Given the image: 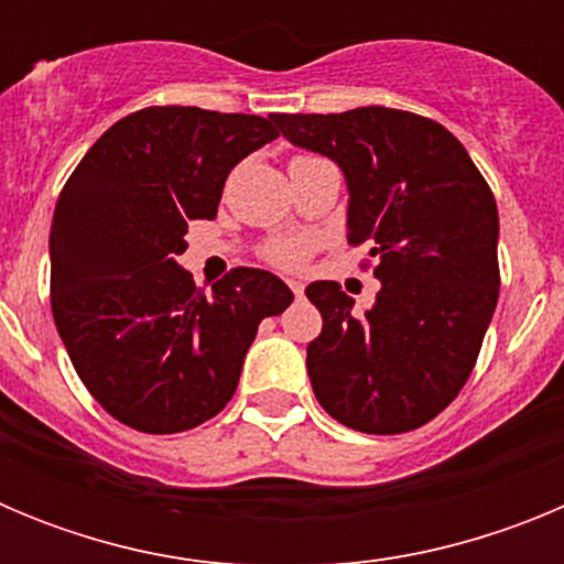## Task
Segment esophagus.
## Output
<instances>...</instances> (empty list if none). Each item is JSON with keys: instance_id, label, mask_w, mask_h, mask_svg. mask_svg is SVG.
Returning a JSON list of instances; mask_svg holds the SVG:
<instances>
[{"instance_id": "obj_1", "label": "esophagus", "mask_w": 564, "mask_h": 564, "mask_svg": "<svg viewBox=\"0 0 564 564\" xmlns=\"http://www.w3.org/2000/svg\"><path fill=\"white\" fill-rule=\"evenodd\" d=\"M288 288L293 291V296H302V293H305V285H302L299 279H288Z\"/></svg>"}]
</instances>
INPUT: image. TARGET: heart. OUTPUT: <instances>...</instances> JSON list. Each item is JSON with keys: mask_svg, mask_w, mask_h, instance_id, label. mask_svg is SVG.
I'll use <instances>...</instances> for the list:
<instances>
[{"mask_svg": "<svg viewBox=\"0 0 564 564\" xmlns=\"http://www.w3.org/2000/svg\"><path fill=\"white\" fill-rule=\"evenodd\" d=\"M311 253V239L307 237H285L273 239L265 248V259L276 268H299Z\"/></svg>", "mask_w": 564, "mask_h": 564, "instance_id": "b5f03b06", "label": "heart"}]
</instances>
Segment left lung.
Segmentation results:
<instances>
[{
	"mask_svg": "<svg viewBox=\"0 0 564 564\" xmlns=\"http://www.w3.org/2000/svg\"><path fill=\"white\" fill-rule=\"evenodd\" d=\"M271 121L341 166L347 242L378 259L381 291L361 316L338 282L307 285L322 313V333L307 344L313 392L356 432L417 430L463 390L495 316V194L455 134L423 115L358 107Z\"/></svg>",
	"mask_w": 564,
	"mask_h": 564,
	"instance_id": "obj_1",
	"label": "left lung"
}]
</instances>
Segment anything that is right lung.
Here are the masks:
<instances>
[{"label":"right lung","mask_w":564,"mask_h":564,"mask_svg":"<svg viewBox=\"0 0 564 564\" xmlns=\"http://www.w3.org/2000/svg\"><path fill=\"white\" fill-rule=\"evenodd\" d=\"M279 138L271 118L147 107L93 143L58 194L50 305L89 395L147 435L200 426L231 401L259 322L293 302L257 268L203 293L177 265L188 220H214L226 177Z\"/></svg>","instance_id":"obj_1"}]
</instances>
